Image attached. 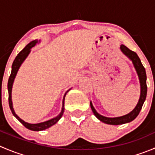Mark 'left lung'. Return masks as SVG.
<instances>
[{
	"label": "left lung",
	"mask_w": 155,
	"mask_h": 155,
	"mask_svg": "<svg viewBox=\"0 0 155 155\" xmlns=\"http://www.w3.org/2000/svg\"><path fill=\"white\" fill-rule=\"evenodd\" d=\"M120 50H121V52L124 55L127 56L132 61L134 68H135L136 71H137L140 84V96L137 106H136V107L130 112H129V113L125 115H122V116L120 117H115V118H109V117L101 115V114H99L97 112L96 109L93 107V104H92L91 101V108L92 112L94 114L95 116L100 121H102V122L107 124H112V125H119V124H126V123L130 122L133 120L135 119L137 117V115H139V113H140L142 107H143V105L144 104L147 94L146 73H145V68L142 64L140 58L138 57L137 53L130 50L129 48L126 47L124 45H121L120 46Z\"/></svg>",
	"instance_id": "left-lung-1"
}]
</instances>
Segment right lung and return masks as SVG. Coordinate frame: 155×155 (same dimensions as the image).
<instances>
[{
  "instance_id": "right-lung-1",
  "label": "right lung",
  "mask_w": 155,
  "mask_h": 155,
  "mask_svg": "<svg viewBox=\"0 0 155 155\" xmlns=\"http://www.w3.org/2000/svg\"><path fill=\"white\" fill-rule=\"evenodd\" d=\"M40 40H34L33 41L30 42L28 44L25 46L19 53L18 54V55L15 57V60H14L13 63L12 65V71H11V74L10 78H9L8 80V84H7V88H8V93H9V106H10V110L12 112V115L21 123L26 128L31 130L34 131H40V130H44L47 129V128L50 127L54 124H55L58 121L60 120V118H61L62 115H63L64 111V99L65 96H66L67 93L70 90L69 89L66 91V93L64 94V96L63 101H62V109L61 111L60 114L58 115L57 116L54 117V118H51V119L48 120V121H43V122L37 123V124H30V123L26 122V121H23L21 118H20L18 115L15 114V111H14L13 107H12V85H13L14 80H15V78L16 76L17 73H18L19 68L21 67V65L22 64V63L24 62V61L25 60L26 58L28 56V54L31 52V48L35 46L37 43H40Z\"/></svg>"
}]
</instances>
